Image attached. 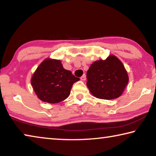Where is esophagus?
I'll return each instance as SVG.
<instances>
[{
    "label": "esophagus",
    "instance_id": "1",
    "mask_svg": "<svg viewBox=\"0 0 156 156\" xmlns=\"http://www.w3.org/2000/svg\"><path fill=\"white\" fill-rule=\"evenodd\" d=\"M80 80H83V81H84V80H86V76H85V74H84L83 76H82V77L80 78Z\"/></svg>",
    "mask_w": 156,
    "mask_h": 156
}]
</instances>
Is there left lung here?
Wrapping results in <instances>:
<instances>
[{"mask_svg": "<svg viewBox=\"0 0 156 156\" xmlns=\"http://www.w3.org/2000/svg\"><path fill=\"white\" fill-rule=\"evenodd\" d=\"M87 86L97 98L112 100L122 94L129 76L122 62L114 55L94 62L87 72Z\"/></svg>", "mask_w": 156, "mask_h": 156, "instance_id": "obj_1", "label": "left lung"}]
</instances>
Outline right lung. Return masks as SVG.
Returning <instances> with one entry per match:
<instances>
[{
	"label": "right lung",
	"mask_w": 156,
	"mask_h": 156,
	"mask_svg": "<svg viewBox=\"0 0 156 156\" xmlns=\"http://www.w3.org/2000/svg\"><path fill=\"white\" fill-rule=\"evenodd\" d=\"M78 80L80 78L63 68L60 60L48 58L37 67L31 84L39 99L54 104L67 98L73 83Z\"/></svg>",
	"instance_id": "add662e5"
}]
</instances>
